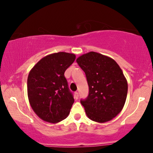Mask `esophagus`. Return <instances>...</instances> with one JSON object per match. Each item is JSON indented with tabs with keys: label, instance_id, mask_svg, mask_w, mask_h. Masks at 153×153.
Listing matches in <instances>:
<instances>
[{
	"label": "esophagus",
	"instance_id": "1",
	"mask_svg": "<svg viewBox=\"0 0 153 153\" xmlns=\"http://www.w3.org/2000/svg\"><path fill=\"white\" fill-rule=\"evenodd\" d=\"M75 97H76V99H78L79 98V93L78 92H75Z\"/></svg>",
	"mask_w": 153,
	"mask_h": 153
}]
</instances>
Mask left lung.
Masks as SVG:
<instances>
[{
	"label": "left lung",
	"mask_w": 153,
	"mask_h": 153,
	"mask_svg": "<svg viewBox=\"0 0 153 153\" xmlns=\"http://www.w3.org/2000/svg\"><path fill=\"white\" fill-rule=\"evenodd\" d=\"M85 72L89 94L81 100L88 118L103 123L120 114L127 95V81L118 63L108 56L91 51L76 59Z\"/></svg>",
	"instance_id": "8db88e82"
}]
</instances>
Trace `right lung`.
<instances>
[{
	"label": "right lung",
	"mask_w": 153,
	"mask_h": 153,
	"mask_svg": "<svg viewBox=\"0 0 153 153\" xmlns=\"http://www.w3.org/2000/svg\"><path fill=\"white\" fill-rule=\"evenodd\" d=\"M75 58V54L66 52L49 54L37 62L29 72V103L44 121L59 123L70 114L74 100L64 73Z\"/></svg>",
	"instance_id": "1"
}]
</instances>
